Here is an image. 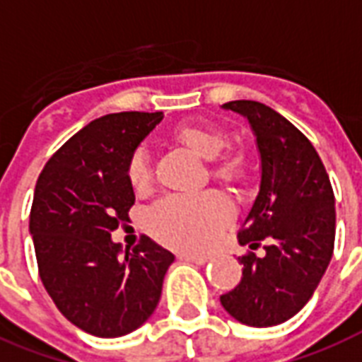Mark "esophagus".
Listing matches in <instances>:
<instances>
[{
    "mask_svg": "<svg viewBox=\"0 0 362 362\" xmlns=\"http://www.w3.org/2000/svg\"><path fill=\"white\" fill-rule=\"evenodd\" d=\"M179 259L187 260V262H192V264H206L207 260H209V257H207V255L183 253V255H179Z\"/></svg>",
    "mask_w": 362,
    "mask_h": 362,
    "instance_id": "esophagus-1",
    "label": "esophagus"
}]
</instances>
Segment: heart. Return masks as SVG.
<instances>
[{
	"label": "heart",
	"instance_id": "heart-1",
	"mask_svg": "<svg viewBox=\"0 0 362 362\" xmlns=\"http://www.w3.org/2000/svg\"><path fill=\"white\" fill-rule=\"evenodd\" d=\"M177 141L194 151L202 158L211 160L213 177L223 183L238 185L247 179L249 156L243 149H227L228 136L200 124H181L175 130ZM126 177L132 189L145 192L153 183L149 153L137 147L126 162ZM232 206L215 190L202 194H170L158 200L147 213L149 230L155 240L168 247L200 253L211 245L223 226L230 221Z\"/></svg>",
	"mask_w": 362,
	"mask_h": 362
}]
</instances>
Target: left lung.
<instances>
[{"mask_svg": "<svg viewBox=\"0 0 362 362\" xmlns=\"http://www.w3.org/2000/svg\"><path fill=\"white\" fill-rule=\"evenodd\" d=\"M226 109L247 117L262 160L260 192L238 240L242 279L221 295L232 317L274 327L306 306L323 277L336 236L334 192L312 141L295 124L259 102L236 100ZM259 247L265 253H254Z\"/></svg>", "mask_w": 362, "mask_h": 362, "instance_id": "obj_1", "label": "left lung"}]
</instances>
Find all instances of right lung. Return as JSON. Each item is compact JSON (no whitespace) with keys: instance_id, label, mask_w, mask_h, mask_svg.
I'll use <instances>...</instances> for the list:
<instances>
[{"instance_id":"obj_1","label":"right lung","mask_w":362,"mask_h":362,"mask_svg":"<svg viewBox=\"0 0 362 362\" xmlns=\"http://www.w3.org/2000/svg\"><path fill=\"white\" fill-rule=\"evenodd\" d=\"M162 111H122L92 120L45 164L30 232L43 287L75 327L100 338L141 327L160 300L173 255L151 238L120 255L111 232L136 202L126 162Z\"/></svg>"}]
</instances>
